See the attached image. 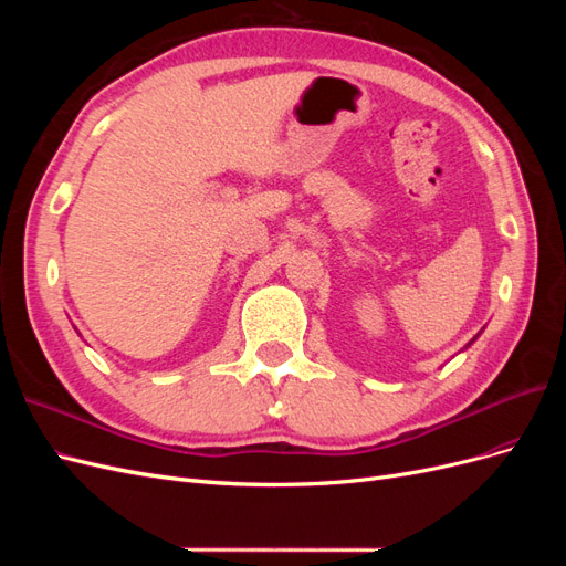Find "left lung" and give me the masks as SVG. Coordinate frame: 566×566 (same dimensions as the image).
Here are the masks:
<instances>
[{
  "label": "left lung",
  "mask_w": 566,
  "mask_h": 566,
  "mask_svg": "<svg viewBox=\"0 0 566 566\" xmlns=\"http://www.w3.org/2000/svg\"><path fill=\"white\" fill-rule=\"evenodd\" d=\"M472 342H474V339H472Z\"/></svg>",
  "instance_id": "8db88e82"
}]
</instances>
